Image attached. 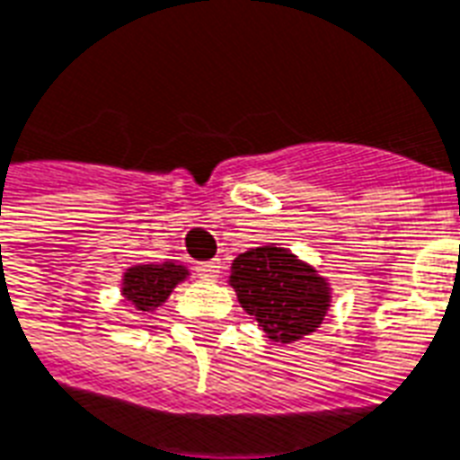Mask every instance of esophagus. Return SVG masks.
Wrapping results in <instances>:
<instances>
[{"instance_id":"1","label":"esophagus","mask_w":460,"mask_h":460,"mask_svg":"<svg viewBox=\"0 0 460 460\" xmlns=\"http://www.w3.org/2000/svg\"><path fill=\"white\" fill-rule=\"evenodd\" d=\"M219 261H207V262H198L195 265V272H198L202 279H217L219 277Z\"/></svg>"}]
</instances>
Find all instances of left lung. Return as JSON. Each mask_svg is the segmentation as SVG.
Segmentation results:
<instances>
[{
  "instance_id": "left-lung-1",
  "label": "left lung",
  "mask_w": 460,
  "mask_h": 460,
  "mask_svg": "<svg viewBox=\"0 0 460 460\" xmlns=\"http://www.w3.org/2000/svg\"><path fill=\"white\" fill-rule=\"evenodd\" d=\"M229 285L272 342L314 332L331 306V287L287 248L261 245L231 262Z\"/></svg>"
}]
</instances>
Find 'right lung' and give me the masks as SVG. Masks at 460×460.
Wrapping results in <instances>:
<instances>
[{"label": "right lung", "mask_w": 460, "mask_h": 460, "mask_svg": "<svg viewBox=\"0 0 460 460\" xmlns=\"http://www.w3.org/2000/svg\"><path fill=\"white\" fill-rule=\"evenodd\" d=\"M188 277V270L175 262L164 265H135L122 277V294L137 311H154L168 299L178 282Z\"/></svg>", "instance_id": "1"}]
</instances>
